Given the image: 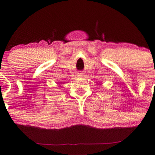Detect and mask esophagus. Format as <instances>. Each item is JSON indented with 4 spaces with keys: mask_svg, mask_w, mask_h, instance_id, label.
I'll return each mask as SVG.
<instances>
[{
    "mask_svg": "<svg viewBox=\"0 0 155 155\" xmlns=\"http://www.w3.org/2000/svg\"><path fill=\"white\" fill-rule=\"evenodd\" d=\"M78 77H79V78H81V77H82V76H83V74L81 73H80L78 74Z\"/></svg>",
    "mask_w": 155,
    "mask_h": 155,
    "instance_id": "34e87169",
    "label": "esophagus"
}]
</instances>
